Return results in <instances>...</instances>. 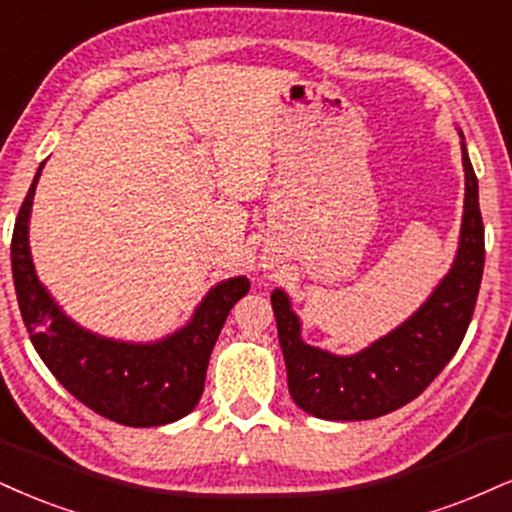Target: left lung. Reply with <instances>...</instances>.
Returning <instances> with one entry per match:
<instances>
[{
    "label": "left lung",
    "mask_w": 512,
    "mask_h": 512,
    "mask_svg": "<svg viewBox=\"0 0 512 512\" xmlns=\"http://www.w3.org/2000/svg\"><path fill=\"white\" fill-rule=\"evenodd\" d=\"M458 133L465 171L458 252L432 295L403 324L353 355H336L305 343L303 322L295 315L288 293L281 288L272 293L288 391L307 415L360 422L403 408L439 377L463 343L484 272V224L477 176L465 135Z\"/></svg>",
    "instance_id": "left-lung-1"
}]
</instances>
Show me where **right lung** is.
I'll return each mask as SVG.
<instances>
[{
	"mask_svg": "<svg viewBox=\"0 0 512 512\" xmlns=\"http://www.w3.org/2000/svg\"><path fill=\"white\" fill-rule=\"evenodd\" d=\"M42 162L18 212L11 238V272L30 341L71 396L97 415L126 427H162L195 410L221 326L248 293L245 276L207 291L181 329L157 341H119L85 329L61 310L38 279L30 255V212Z\"/></svg>",
	"mask_w": 512,
	"mask_h": 512,
	"instance_id": "add662e5",
	"label": "right lung"
}]
</instances>
